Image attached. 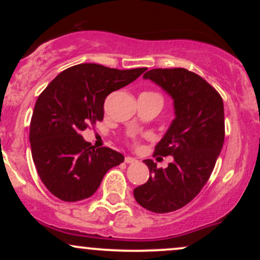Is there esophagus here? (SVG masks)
Instances as JSON below:
<instances>
[{
    "instance_id": "esophagus-1",
    "label": "esophagus",
    "mask_w": 260,
    "mask_h": 260,
    "mask_svg": "<svg viewBox=\"0 0 260 260\" xmlns=\"http://www.w3.org/2000/svg\"><path fill=\"white\" fill-rule=\"evenodd\" d=\"M124 161H126L127 164H134V162H137V159H134V157H132V156H126V159H124Z\"/></svg>"
}]
</instances>
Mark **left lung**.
Instances as JSON below:
<instances>
[{"mask_svg":"<svg viewBox=\"0 0 260 260\" xmlns=\"http://www.w3.org/2000/svg\"><path fill=\"white\" fill-rule=\"evenodd\" d=\"M174 99L175 118L154 155L174 156L166 169L147 159L148 182L133 190L137 203L153 213L188 204L207 183L225 138L223 103L207 80L184 68H156L143 76Z\"/></svg>","mask_w":260,"mask_h":260,"instance_id":"1","label":"left lung"}]
</instances>
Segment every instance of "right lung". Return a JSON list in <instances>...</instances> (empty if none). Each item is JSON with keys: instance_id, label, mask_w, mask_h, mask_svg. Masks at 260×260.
<instances>
[{"instance_id": "1", "label": "right lung", "mask_w": 260, "mask_h": 260, "mask_svg": "<svg viewBox=\"0 0 260 260\" xmlns=\"http://www.w3.org/2000/svg\"><path fill=\"white\" fill-rule=\"evenodd\" d=\"M145 71L80 63L59 73L39 95L29 140L38 174L53 196L64 202L89 198L106 172L123 162L121 153L106 147L95 149L82 132L103 121L110 92L128 85Z\"/></svg>"}]
</instances>
